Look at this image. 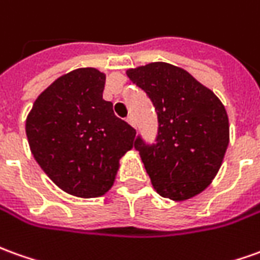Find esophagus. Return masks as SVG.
<instances>
[{
	"instance_id": "esophagus-1",
	"label": "esophagus",
	"mask_w": 260,
	"mask_h": 260,
	"mask_svg": "<svg viewBox=\"0 0 260 260\" xmlns=\"http://www.w3.org/2000/svg\"><path fill=\"white\" fill-rule=\"evenodd\" d=\"M126 121H128V124H131L132 126H135V119H134L132 115H128V117H126Z\"/></svg>"
}]
</instances>
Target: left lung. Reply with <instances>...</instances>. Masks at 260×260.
Instances as JSON below:
<instances>
[{
    "label": "left lung",
    "instance_id": "1",
    "mask_svg": "<svg viewBox=\"0 0 260 260\" xmlns=\"http://www.w3.org/2000/svg\"><path fill=\"white\" fill-rule=\"evenodd\" d=\"M126 74L157 114L155 143L142 135L134 143L155 190L174 201L197 196L215 177L228 148L224 105L191 74L169 63H149Z\"/></svg>",
    "mask_w": 260,
    "mask_h": 260
}]
</instances>
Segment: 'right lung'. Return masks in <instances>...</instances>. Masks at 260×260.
I'll return each instance as SVG.
<instances>
[{
	"label": "right lung",
	"instance_id": "1",
	"mask_svg": "<svg viewBox=\"0 0 260 260\" xmlns=\"http://www.w3.org/2000/svg\"><path fill=\"white\" fill-rule=\"evenodd\" d=\"M105 76L77 69L36 99L26 118L32 155L66 193L100 197L111 188L119 159L132 149L136 131L103 100Z\"/></svg>",
	"mask_w": 260,
	"mask_h": 260
}]
</instances>
